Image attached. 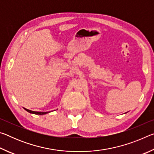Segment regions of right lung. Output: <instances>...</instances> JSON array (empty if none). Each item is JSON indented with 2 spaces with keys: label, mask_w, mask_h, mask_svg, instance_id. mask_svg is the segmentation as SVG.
<instances>
[{
  "label": "right lung",
  "mask_w": 154,
  "mask_h": 154,
  "mask_svg": "<svg viewBox=\"0 0 154 154\" xmlns=\"http://www.w3.org/2000/svg\"><path fill=\"white\" fill-rule=\"evenodd\" d=\"M24 109L26 111H27L28 112H29L30 113H33V114H36V115H44V114H46V113H48L49 112H37V111H31L29 110V109Z\"/></svg>",
  "instance_id": "1"
}]
</instances>
